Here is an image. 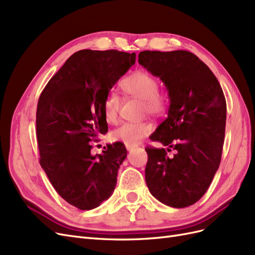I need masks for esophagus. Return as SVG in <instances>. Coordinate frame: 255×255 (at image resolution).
<instances>
[{"instance_id": "esophagus-1", "label": "esophagus", "mask_w": 255, "mask_h": 255, "mask_svg": "<svg viewBox=\"0 0 255 255\" xmlns=\"http://www.w3.org/2000/svg\"><path fill=\"white\" fill-rule=\"evenodd\" d=\"M126 148H127V150H128V151H129V150L134 149V148H135V145H130V144H127V143H126Z\"/></svg>"}]
</instances>
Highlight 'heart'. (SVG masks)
I'll list each match as a JSON object with an SVG mask.
<instances>
[{
  "label": "heart",
  "instance_id": "heart-1",
  "mask_svg": "<svg viewBox=\"0 0 255 255\" xmlns=\"http://www.w3.org/2000/svg\"><path fill=\"white\" fill-rule=\"evenodd\" d=\"M121 88L127 95L139 99L143 103V111L151 116H161L167 107L166 97L158 91V82L152 74L146 71L138 70L128 75L121 82ZM120 98L116 92H111L104 102V114L110 123L118 121ZM152 130L151 125L146 122L123 123L113 133L115 139L127 144L135 145L143 137L148 136Z\"/></svg>",
  "mask_w": 255,
  "mask_h": 255
}]
</instances>
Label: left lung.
<instances>
[{"label":"left lung","instance_id":"obj_1","mask_svg":"<svg viewBox=\"0 0 255 255\" xmlns=\"http://www.w3.org/2000/svg\"><path fill=\"white\" fill-rule=\"evenodd\" d=\"M138 63L164 83L168 117L150 138L175 150L145 148V183L152 196L182 208L202 198L218 170L225 140L227 103L220 84L188 51H142Z\"/></svg>","mask_w":255,"mask_h":255}]
</instances>
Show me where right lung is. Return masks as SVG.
Wrapping results in <instances>:
<instances>
[{
    "mask_svg": "<svg viewBox=\"0 0 255 255\" xmlns=\"http://www.w3.org/2000/svg\"><path fill=\"white\" fill-rule=\"evenodd\" d=\"M136 54L82 50L49 81L37 105L40 165L58 195L82 211L98 207L117 184L127 157L123 143L92 155L91 144L109 130L104 102L114 85L135 64Z\"/></svg>",
    "mask_w": 255,
    "mask_h": 255,
    "instance_id": "right-lung-1",
    "label": "right lung"
}]
</instances>
